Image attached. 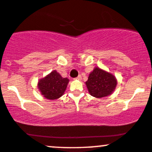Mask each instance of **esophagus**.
Returning a JSON list of instances; mask_svg holds the SVG:
<instances>
[{
	"instance_id": "34e87169",
	"label": "esophagus",
	"mask_w": 152,
	"mask_h": 152,
	"mask_svg": "<svg viewBox=\"0 0 152 152\" xmlns=\"http://www.w3.org/2000/svg\"><path fill=\"white\" fill-rule=\"evenodd\" d=\"M81 78H82V76H81L80 75H78L77 77L75 78V80H80Z\"/></svg>"
}]
</instances>
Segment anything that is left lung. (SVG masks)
Listing matches in <instances>:
<instances>
[{
	"label": "left lung",
	"instance_id": "1",
	"mask_svg": "<svg viewBox=\"0 0 152 152\" xmlns=\"http://www.w3.org/2000/svg\"><path fill=\"white\" fill-rule=\"evenodd\" d=\"M86 84L91 96L102 98L113 92L117 86V80L113 75L96 67L89 75Z\"/></svg>",
	"mask_w": 152,
	"mask_h": 152
}]
</instances>
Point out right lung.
I'll list each match as a JSON object with an SVG mask.
<instances>
[{"label":"right lung","instance_id":"obj_1","mask_svg":"<svg viewBox=\"0 0 152 152\" xmlns=\"http://www.w3.org/2000/svg\"><path fill=\"white\" fill-rule=\"evenodd\" d=\"M69 80L64 78L54 70L38 82V88L44 97L55 100L63 95L66 88Z\"/></svg>","mask_w":152,"mask_h":152}]
</instances>
